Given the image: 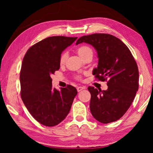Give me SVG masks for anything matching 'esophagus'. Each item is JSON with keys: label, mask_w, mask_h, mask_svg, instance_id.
<instances>
[{"label": "esophagus", "mask_w": 153, "mask_h": 153, "mask_svg": "<svg viewBox=\"0 0 153 153\" xmlns=\"http://www.w3.org/2000/svg\"><path fill=\"white\" fill-rule=\"evenodd\" d=\"M77 91L78 92H80V91H83V90H84V89H85V87H82V86H79V87H77Z\"/></svg>", "instance_id": "34e87169"}]
</instances>
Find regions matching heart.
<instances>
[{"instance_id":"1","label":"heart","mask_w":153,"mask_h":153,"mask_svg":"<svg viewBox=\"0 0 153 153\" xmlns=\"http://www.w3.org/2000/svg\"><path fill=\"white\" fill-rule=\"evenodd\" d=\"M77 51H78V53L80 55L81 58H83V56L86 55V54L89 53H93V50L88 46H81L80 47L78 48L77 49ZM67 58V53H63L60 56V64H64ZM78 79H80V77L78 76Z\"/></svg>"}]
</instances>
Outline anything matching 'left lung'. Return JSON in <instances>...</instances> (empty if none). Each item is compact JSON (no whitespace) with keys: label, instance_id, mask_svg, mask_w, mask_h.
Returning <instances> with one entry per match:
<instances>
[{"label":"left lung","instance_id":"8db88e82","mask_svg":"<svg viewBox=\"0 0 153 153\" xmlns=\"http://www.w3.org/2000/svg\"><path fill=\"white\" fill-rule=\"evenodd\" d=\"M88 43L97 53L98 65L93 71L100 81L108 80L106 91L88 88L91 95L90 109L102 123L120 119L132 103L139 89V69L128 47L116 37L95 33L81 37L76 45Z\"/></svg>","mask_w":153,"mask_h":153}]
</instances>
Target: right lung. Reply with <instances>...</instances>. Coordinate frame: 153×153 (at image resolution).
I'll return each instance as SVG.
<instances>
[{
  "label": "right lung",
  "instance_id": "right-lung-1",
  "mask_svg": "<svg viewBox=\"0 0 153 153\" xmlns=\"http://www.w3.org/2000/svg\"><path fill=\"white\" fill-rule=\"evenodd\" d=\"M77 37H47L28 49L20 72L21 96L25 106L37 122L53 127L62 122L70 112L77 95L68 85L58 91L52 87L51 75L60 69L62 52Z\"/></svg>",
  "mask_w": 153,
  "mask_h": 153
}]
</instances>
